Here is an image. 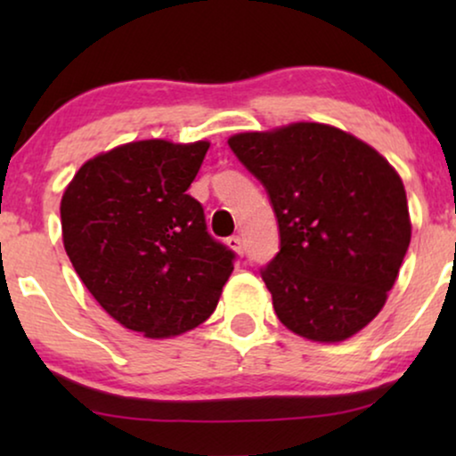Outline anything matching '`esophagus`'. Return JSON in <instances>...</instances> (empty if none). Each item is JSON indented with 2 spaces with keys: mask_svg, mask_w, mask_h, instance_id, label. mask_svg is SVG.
<instances>
[{
  "mask_svg": "<svg viewBox=\"0 0 456 456\" xmlns=\"http://www.w3.org/2000/svg\"><path fill=\"white\" fill-rule=\"evenodd\" d=\"M226 245L232 248L234 253L245 255V247H242V239H240L239 234H234V236H230V239H226Z\"/></svg>",
  "mask_w": 456,
  "mask_h": 456,
  "instance_id": "1",
  "label": "esophagus"
}]
</instances>
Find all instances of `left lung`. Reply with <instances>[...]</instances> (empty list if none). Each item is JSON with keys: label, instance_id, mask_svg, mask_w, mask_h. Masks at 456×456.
I'll list each match as a JSON object with an SVG mask.
<instances>
[{"label": "left lung", "instance_id": "obj_1", "mask_svg": "<svg viewBox=\"0 0 456 456\" xmlns=\"http://www.w3.org/2000/svg\"><path fill=\"white\" fill-rule=\"evenodd\" d=\"M264 184L280 251L261 270L278 320L340 342L384 307L411 242L403 180L357 136L317 122L228 139Z\"/></svg>", "mask_w": 456, "mask_h": 456}]
</instances>
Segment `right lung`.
Masks as SVG:
<instances>
[{"instance_id":"right-lung-1","label":"right lung","mask_w":456,"mask_h":456,"mask_svg":"<svg viewBox=\"0 0 456 456\" xmlns=\"http://www.w3.org/2000/svg\"><path fill=\"white\" fill-rule=\"evenodd\" d=\"M209 142L151 139L86 161L61 197L64 248L95 301L133 332L167 338L214 314L234 251L208 232L189 186Z\"/></svg>"}]
</instances>
